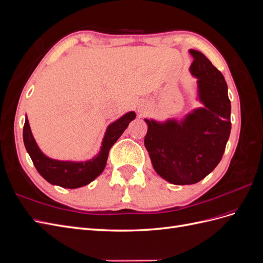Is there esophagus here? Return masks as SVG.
<instances>
[{
    "mask_svg": "<svg viewBox=\"0 0 263 263\" xmlns=\"http://www.w3.org/2000/svg\"><path fill=\"white\" fill-rule=\"evenodd\" d=\"M138 110H139L140 113H144V112H146V108H145V107H140V106H139Z\"/></svg>",
    "mask_w": 263,
    "mask_h": 263,
    "instance_id": "obj_1",
    "label": "esophagus"
}]
</instances>
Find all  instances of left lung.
Returning <instances> with one entry per match:
<instances>
[{
	"label": "left lung",
	"instance_id": "obj_1",
	"mask_svg": "<svg viewBox=\"0 0 263 263\" xmlns=\"http://www.w3.org/2000/svg\"><path fill=\"white\" fill-rule=\"evenodd\" d=\"M190 72L196 78L197 100L203 107L181 119H147L145 147L155 171L176 185L194 184L216 168L232 129L230 101L224 76L205 55L190 49Z\"/></svg>",
	"mask_w": 263,
	"mask_h": 263
}]
</instances>
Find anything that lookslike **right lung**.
<instances>
[{"label": "right lung", "instance_id": "1", "mask_svg": "<svg viewBox=\"0 0 263 263\" xmlns=\"http://www.w3.org/2000/svg\"><path fill=\"white\" fill-rule=\"evenodd\" d=\"M135 118H136V113L132 110L116 119L115 122L110 123L103 137L100 151L90 160H57V159L46 156L38 147L31 134L27 115L23 128L24 145L38 173L47 182L65 189H78L87 185L103 172L106 165L109 149L122 136L129 123Z\"/></svg>", "mask_w": 263, "mask_h": 263}]
</instances>
